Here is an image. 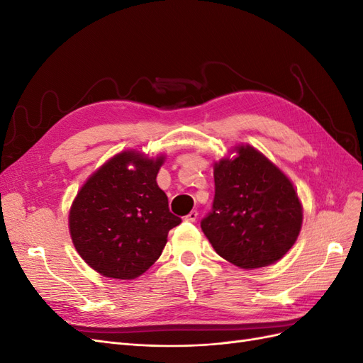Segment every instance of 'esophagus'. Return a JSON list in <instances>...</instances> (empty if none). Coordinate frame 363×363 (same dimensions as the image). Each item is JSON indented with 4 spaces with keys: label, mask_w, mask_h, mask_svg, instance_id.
<instances>
[{
    "label": "esophagus",
    "mask_w": 363,
    "mask_h": 363,
    "mask_svg": "<svg viewBox=\"0 0 363 363\" xmlns=\"http://www.w3.org/2000/svg\"><path fill=\"white\" fill-rule=\"evenodd\" d=\"M196 218H199V212L196 211H192L191 213H188L184 216V221H188V223H195L196 221Z\"/></svg>",
    "instance_id": "obj_1"
}]
</instances>
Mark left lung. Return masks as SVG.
Listing matches in <instances>:
<instances>
[{"label": "left lung", "mask_w": 363, "mask_h": 363, "mask_svg": "<svg viewBox=\"0 0 363 363\" xmlns=\"http://www.w3.org/2000/svg\"><path fill=\"white\" fill-rule=\"evenodd\" d=\"M213 164V208L201 230L223 259L244 269L280 260L295 244L303 206L292 182L251 145Z\"/></svg>", "instance_id": "1"}]
</instances>
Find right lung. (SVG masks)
Wrapping results in <instances>:
<instances>
[{"instance_id": "add662e5", "label": "right lung", "mask_w": 363, "mask_h": 363, "mask_svg": "<svg viewBox=\"0 0 363 363\" xmlns=\"http://www.w3.org/2000/svg\"><path fill=\"white\" fill-rule=\"evenodd\" d=\"M163 162V155L121 151L77 192L68 218L72 244L101 276H142L160 257L169 230L182 223L156 182Z\"/></svg>"}]
</instances>
